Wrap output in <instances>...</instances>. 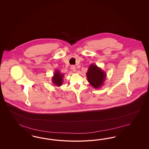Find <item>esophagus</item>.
<instances>
[{
  "mask_svg": "<svg viewBox=\"0 0 149 149\" xmlns=\"http://www.w3.org/2000/svg\"><path fill=\"white\" fill-rule=\"evenodd\" d=\"M70 68L72 70V72H77V69H76V68H75V67L74 65L71 66V68Z\"/></svg>",
  "mask_w": 149,
  "mask_h": 149,
  "instance_id": "34e87169",
  "label": "esophagus"
}]
</instances>
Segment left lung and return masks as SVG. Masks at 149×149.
I'll list each match as a JSON object with an SVG mask.
<instances>
[{"label": "left lung", "instance_id": "left-lung-1", "mask_svg": "<svg viewBox=\"0 0 149 149\" xmlns=\"http://www.w3.org/2000/svg\"><path fill=\"white\" fill-rule=\"evenodd\" d=\"M86 77L91 85L95 89H98L104 85L107 74L97 65L91 64L86 73Z\"/></svg>", "mask_w": 149, "mask_h": 149}]
</instances>
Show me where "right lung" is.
Instances as JSON below:
<instances>
[{"mask_svg":"<svg viewBox=\"0 0 149 149\" xmlns=\"http://www.w3.org/2000/svg\"><path fill=\"white\" fill-rule=\"evenodd\" d=\"M64 76V74H62L58 69H56L54 72V76L52 77V79H51L52 83L54 84V85L57 87L62 86V85L63 84V79Z\"/></svg>","mask_w":149,"mask_h":149,"instance_id":"1","label":"right lung"}]
</instances>
